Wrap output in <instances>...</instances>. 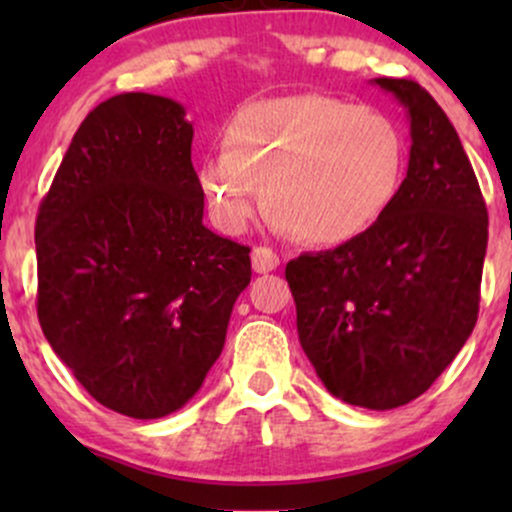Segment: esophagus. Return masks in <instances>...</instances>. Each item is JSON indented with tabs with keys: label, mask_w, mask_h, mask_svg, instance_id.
Listing matches in <instances>:
<instances>
[{
	"label": "esophagus",
	"mask_w": 512,
	"mask_h": 512,
	"mask_svg": "<svg viewBox=\"0 0 512 512\" xmlns=\"http://www.w3.org/2000/svg\"><path fill=\"white\" fill-rule=\"evenodd\" d=\"M276 267H279V255H276L272 248H264V245L252 248V269H255L257 274H267Z\"/></svg>",
	"instance_id": "obj_1"
}]
</instances>
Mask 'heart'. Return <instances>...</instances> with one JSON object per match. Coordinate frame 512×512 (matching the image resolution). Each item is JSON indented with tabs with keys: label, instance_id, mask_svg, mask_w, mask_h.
Instances as JSON below:
<instances>
[{
	"label": "heart",
	"instance_id": "1",
	"mask_svg": "<svg viewBox=\"0 0 512 512\" xmlns=\"http://www.w3.org/2000/svg\"><path fill=\"white\" fill-rule=\"evenodd\" d=\"M223 144L197 168L214 221L243 231L262 207L264 182L274 226L313 245L368 233L395 202L407 161L390 115L317 93L245 105Z\"/></svg>",
	"mask_w": 512,
	"mask_h": 512
}]
</instances>
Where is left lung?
Returning <instances> with one entry per match:
<instances>
[{"label":"left lung","instance_id":"1","mask_svg":"<svg viewBox=\"0 0 512 512\" xmlns=\"http://www.w3.org/2000/svg\"><path fill=\"white\" fill-rule=\"evenodd\" d=\"M407 108V178L370 228L286 264L298 339L334 397L395 409L436 383L479 315L489 214L455 127L411 79H375Z\"/></svg>","mask_w":512,"mask_h":512}]
</instances>
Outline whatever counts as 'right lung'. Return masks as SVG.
Returning <instances> with one entry per match:
<instances>
[{"label":"right lung","instance_id":"1","mask_svg":"<svg viewBox=\"0 0 512 512\" xmlns=\"http://www.w3.org/2000/svg\"><path fill=\"white\" fill-rule=\"evenodd\" d=\"M180 103L120 93L86 115L35 219L38 320L103 407L161 419L221 356L250 248L202 223Z\"/></svg>","mask_w":512,"mask_h":512}]
</instances>
